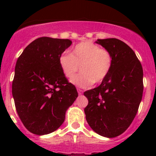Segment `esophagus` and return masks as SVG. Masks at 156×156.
I'll list each match as a JSON object with an SVG mask.
<instances>
[{
    "mask_svg": "<svg viewBox=\"0 0 156 156\" xmlns=\"http://www.w3.org/2000/svg\"><path fill=\"white\" fill-rule=\"evenodd\" d=\"M77 91H78V94H79V95L83 94V90H81V89H79V88H78V89H77Z\"/></svg>",
    "mask_w": 156,
    "mask_h": 156,
    "instance_id": "1",
    "label": "esophagus"
}]
</instances>
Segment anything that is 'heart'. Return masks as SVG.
I'll return each instance as SVG.
<instances>
[{"label": "heart", "instance_id": "heart-1", "mask_svg": "<svg viewBox=\"0 0 156 156\" xmlns=\"http://www.w3.org/2000/svg\"><path fill=\"white\" fill-rule=\"evenodd\" d=\"M112 64L111 52L90 41L80 43L71 54L64 53L59 57L62 71L68 79L72 78L81 67V75L71 80V83L80 87H89L94 83L102 82L109 74Z\"/></svg>", "mask_w": 156, "mask_h": 156}]
</instances>
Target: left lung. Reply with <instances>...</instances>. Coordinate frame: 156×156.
<instances>
[{
  "label": "left lung",
  "mask_w": 156,
  "mask_h": 156,
  "mask_svg": "<svg viewBox=\"0 0 156 156\" xmlns=\"http://www.w3.org/2000/svg\"><path fill=\"white\" fill-rule=\"evenodd\" d=\"M109 51L113 64L98 87L84 92L86 119L94 131L105 137L122 134L131 124L143 94V69L134 51L115 38L98 40Z\"/></svg>",
  "instance_id": "left-lung-1"
}]
</instances>
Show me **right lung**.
Here are the masks:
<instances>
[{
  "label": "right lung",
  "mask_w": 156,
  "mask_h": 156,
  "mask_svg": "<svg viewBox=\"0 0 156 156\" xmlns=\"http://www.w3.org/2000/svg\"><path fill=\"white\" fill-rule=\"evenodd\" d=\"M71 44L69 39L40 37L25 48L16 62L12 96L22 122L34 134L56 130L78 97L59 65V57Z\"/></svg>",
  "instance_id": "add662e5"
}]
</instances>
